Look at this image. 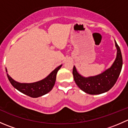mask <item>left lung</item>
<instances>
[{
	"instance_id": "8db88e82",
	"label": "left lung",
	"mask_w": 128,
	"mask_h": 128,
	"mask_svg": "<svg viewBox=\"0 0 128 128\" xmlns=\"http://www.w3.org/2000/svg\"><path fill=\"white\" fill-rule=\"evenodd\" d=\"M114 42L117 49L116 58L112 66L105 71L97 76L85 77L79 74L74 66V79L82 91L90 95H98L108 92L115 84L122 69V58L119 46L115 40Z\"/></svg>"
}]
</instances>
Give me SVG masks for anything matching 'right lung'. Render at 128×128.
<instances>
[{
	"label": "right lung",
	"mask_w": 128,
	"mask_h": 128,
	"mask_svg": "<svg viewBox=\"0 0 128 128\" xmlns=\"http://www.w3.org/2000/svg\"><path fill=\"white\" fill-rule=\"evenodd\" d=\"M61 66L62 65L58 66L44 79L33 83H19L14 80L7 73V75L10 84L16 90L30 97L37 98L48 94L52 90L56 82V74ZM6 72H7V69Z\"/></svg>",
	"instance_id": "1"
}]
</instances>
